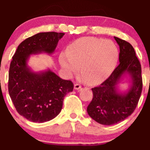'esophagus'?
Instances as JSON below:
<instances>
[{"label":"esophagus","instance_id":"esophagus-1","mask_svg":"<svg viewBox=\"0 0 150 150\" xmlns=\"http://www.w3.org/2000/svg\"><path fill=\"white\" fill-rule=\"evenodd\" d=\"M81 87H82V86L80 84H75V85H74V89H80Z\"/></svg>","mask_w":150,"mask_h":150}]
</instances>
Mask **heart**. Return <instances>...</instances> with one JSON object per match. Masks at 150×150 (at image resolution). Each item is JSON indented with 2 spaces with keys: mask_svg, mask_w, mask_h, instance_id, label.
<instances>
[{
  "mask_svg": "<svg viewBox=\"0 0 150 150\" xmlns=\"http://www.w3.org/2000/svg\"><path fill=\"white\" fill-rule=\"evenodd\" d=\"M113 42L97 37H82L70 44L67 53L60 55L61 66L69 77L80 71L89 85L102 82L109 76L118 59Z\"/></svg>",
  "mask_w": 150,
  "mask_h": 150,
  "instance_id": "1",
  "label": "heart"
}]
</instances>
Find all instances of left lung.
Instances as JSON below:
<instances>
[{"mask_svg": "<svg viewBox=\"0 0 150 150\" xmlns=\"http://www.w3.org/2000/svg\"><path fill=\"white\" fill-rule=\"evenodd\" d=\"M120 48L119 64L109 77L98 87L92 89L93 98L88 105L89 116L102 125H113L125 120L135 111L142 89L141 65L131 44L114 37ZM128 74L131 85L120 93L117 86Z\"/></svg>", "mask_w": 150, "mask_h": 150, "instance_id": "1", "label": "left lung"}]
</instances>
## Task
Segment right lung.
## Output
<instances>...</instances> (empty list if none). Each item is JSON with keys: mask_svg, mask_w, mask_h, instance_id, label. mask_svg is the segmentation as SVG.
Here are the masks:
<instances>
[{"mask_svg": "<svg viewBox=\"0 0 150 150\" xmlns=\"http://www.w3.org/2000/svg\"><path fill=\"white\" fill-rule=\"evenodd\" d=\"M58 32H41L23 41L10 63L8 91L17 111L27 120L44 123L61 112L65 96L73 92V83L48 69L33 72L27 65L30 55L54 52L64 35Z\"/></svg>", "mask_w": 150, "mask_h": 150, "instance_id": "1", "label": "right lung"}]
</instances>
